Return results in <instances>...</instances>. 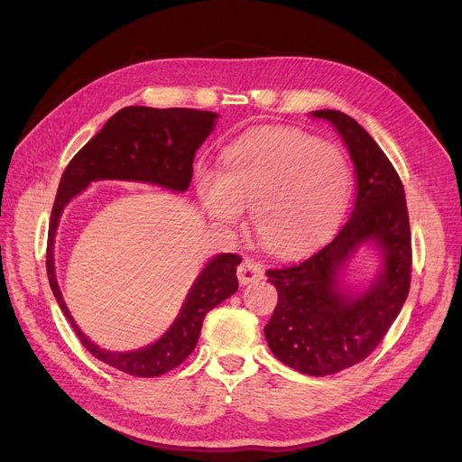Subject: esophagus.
<instances>
[{
  "instance_id": "esophagus-1",
  "label": "esophagus",
  "mask_w": 462,
  "mask_h": 462,
  "mask_svg": "<svg viewBox=\"0 0 462 462\" xmlns=\"http://www.w3.org/2000/svg\"><path fill=\"white\" fill-rule=\"evenodd\" d=\"M236 277H239L241 285H248V283H254V282H258V279H262L263 270L258 262L246 258L239 263V268H236Z\"/></svg>"
}]
</instances>
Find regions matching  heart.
Wrapping results in <instances>:
<instances>
[{"label":"heart","mask_w":462,"mask_h":462,"mask_svg":"<svg viewBox=\"0 0 462 462\" xmlns=\"http://www.w3.org/2000/svg\"><path fill=\"white\" fill-rule=\"evenodd\" d=\"M343 153L289 129H258L223 150L221 171L199 167V200L219 226L250 208L262 245L275 254L310 248L337 223L346 202Z\"/></svg>","instance_id":"heart-1"}]
</instances>
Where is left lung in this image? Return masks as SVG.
<instances>
[{"label":"left lung","instance_id":"obj_1","mask_svg":"<svg viewBox=\"0 0 462 462\" xmlns=\"http://www.w3.org/2000/svg\"><path fill=\"white\" fill-rule=\"evenodd\" d=\"M328 119L351 152L356 199L335 239L310 258L265 272L277 306L265 341L272 353L300 374L331 375L368 358L399 316L411 289L412 245L407 200L393 163L346 114L314 111ZM366 240L383 246L384 270L360 296L337 287V272Z\"/></svg>","mask_w":462,"mask_h":462}]
</instances>
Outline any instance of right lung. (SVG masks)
Returning <instances> with one entry per match:
<instances>
[{"label":"right lung","mask_w":462,"mask_h":462,"mask_svg":"<svg viewBox=\"0 0 462 462\" xmlns=\"http://www.w3.org/2000/svg\"><path fill=\"white\" fill-rule=\"evenodd\" d=\"M216 117L214 111L189 107H123L114 117L107 119L100 133L75 153L60 180L58 197L51 208L46 248V270L53 297L61 312L71 321L80 343L97 360L134 377H156L187 360L199 343L206 314L239 289L236 265L241 263V256L217 254L208 262L197 283L192 285L173 326L167 329L162 339L141 351L111 353L94 345L77 328L73 316L67 310L58 279H55V229H58L61 212L69 200L85 190L92 180H143V183H153L179 192L187 190L192 179L194 153L212 133Z\"/></svg>","instance_id":"obj_1"}]
</instances>
